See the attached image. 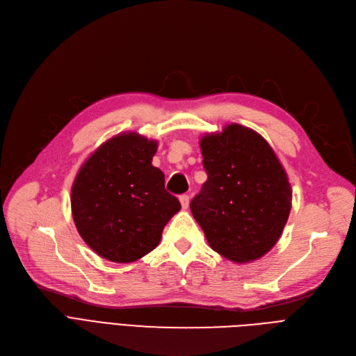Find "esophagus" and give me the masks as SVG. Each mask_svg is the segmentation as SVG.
<instances>
[{
  "mask_svg": "<svg viewBox=\"0 0 356 356\" xmlns=\"http://www.w3.org/2000/svg\"><path fill=\"white\" fill-rule=\"evenodd\" d=\"M179 200H180V203H181V208H183V209H188V208H189L191 197H189L188 195H181V196L179 197Z\"/></svg>",
  "mask_w": 356,
  "mask_h": 356,
  "instance_id": "34e87169",
  "label": "esophagus"
}]
</instances>
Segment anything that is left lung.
<instances>
[{
  "mask_svg": "<svg viewBox=\"0 0 356 356\" xmlns=\"http://www.w3.org/2000/svg\"><path fill=\"white\" fill-rule=\"evenodd\" d=\"M208 180L191 202L213 251L234 263L266 255L291 209V188L270 144L254 129L231 124L199 141Z\"/></svg>",
  "mask_w": 356,
  "mask_h": 356,
  "instance_id": "1",
  "label": "left lung"
}]
</instances>
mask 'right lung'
<instances>
[{"mask_svg":"<svg viewBox=\"0 0 356 356\" xmlns=\"http://www.w3.org/2000/svg\"><path fill=\"white\" fill-rule=\"evenodd\" d=\"M159 143L137 133L105 141L72 184V216L86 244L105 259L133 263L153 251L165 223L180 211L152 164Z\"/></svg>","mask_w":356,"mask_h":356,"instance_id":"right-lung-1","label":"right lung"}]
</instances>
